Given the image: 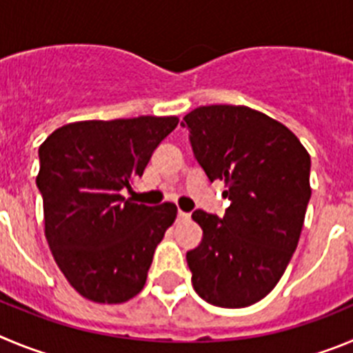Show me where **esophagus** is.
Instances as JSON below:
<instances>
[{"label":"esophagus","instance_id":"34e87169","mask_svg":"<svg viewBox=\"0 0 353 353\" xmlns=\"http://www.w3.org/2000/svg\"><path fill=\"white\" fill-rule=\"evenodd\" d=\"M177 218H179V220H190V214L184 211H177Z\"/></svg>","mask_w":353,"mask_h":353}]
</instances>
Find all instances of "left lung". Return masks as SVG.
Instances as JSON below:
<instances>
[{
  "instance_id": "left-lung-1",
  "label": "left lung",
  "mask_w": 353,
  "mask_h": 353,
  "mask_svg": "<svg viewBox=\"0 0 353 353\" xmlns=\"http://www.w3.org/2000/svg\"><path fill=\"white\" fill-rule=\"evenodd\" d=\"M193 154L225 181L223 218L196 209L202 243L186 253L196 294L220 307L263 299L283 276L311 196V158L294 133L244 105H204L184 116Z\"/></svg>"
}]
</instances>
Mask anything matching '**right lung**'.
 Listing matches in <instances>:
<instances>
[{
    "mask_svg": "<svg viewBox=\"0 0 353 353\" xmlns=\"http://www.w3.org/2000/svg\"><path fill=\"white\" fill-rule=\"evenodd\" d=\"M177 123L176 116L68 123L38 149L47 243L68 283L85 299L119 304L144 288L177 208L135 204L121 190L144 174Z\"/></svg>",
    "mask_w": 353,
    "mask_h": 353,
    "instance_id": "right-lung-1",
    "label": "right lung"
}]
</instances>
